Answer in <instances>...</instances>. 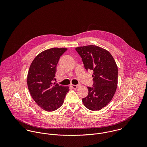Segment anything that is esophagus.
I'll return each instance as SVG.
<instances>
[{
  "label": "esophagus",
  "mask_w": 147,
  "mask_h": 147,
  "mask_svg": "<svg viewBox=\"0 0 147 147\" xmlns=\"http://www.w3.org/2000/svg\"><path fill=\"white\" fill-rule=\"evenodd\" d=\"M80 85H71V87L74 89H77L78 87H79Z\"/></svg>",
  "instance_id": "obj_1"
}]
</instances>
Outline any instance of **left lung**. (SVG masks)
<instances>
[{"label": "left lung", "mask_w": 147, "mask_h": 147, "mask_svg": "<svg viewBox=\"0 0 147 147\" xmlns=\"http://www.w3.org/2000/svg\"><path fill=\"white\" fill-rule=\"evenodd\" d=\"M86 70L93 71V86H87L88 95L82 99L84 106L92 111L100 110L112 100L118 84V67L111 54L95 45L76 47Z\"/></svg>", "instance_id": "left-lung-1"}]
</instances>
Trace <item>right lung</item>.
Returning a JSON list of instances; mask_svg holds the SVG:
<instances>
[{
    "instance_id": "1",
    "label": "right lung",
    "mask_w": 147,
    "mask_h": 147,
    "mask_svg": "<svg viewBox=\"0 0 147 147\" xmlns=\"http://www.w3.org/2000/svg\"><path fill=\"white\" fill-rule=\"evenodd\" d=\"M67 50L57 47L46 50L34 59L29 67L28 89L33 100L45 111H53L59 108L69 90L68 86L53 83L57 64Z\"/></svg>"
}]
</instances>
